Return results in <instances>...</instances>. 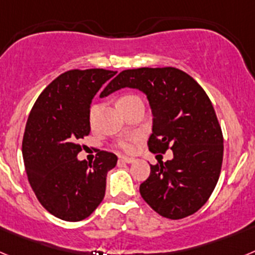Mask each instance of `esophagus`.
<instances>
[{"instance_id": "34e87169", "label": "esophagus", "mask_w": 255, "mask_h": 255, "mask_svg": "<svg viewBox=\"0 0 255 255\" xmlns=\"http://www.w3.org/2000/svg\"><path fill=\"white\" fill-rule=\"evenodd\" d=\"M120 161L121 162H125V163H132V162H134L135 159L131 158V157H125V155H121Z\"/></svg>"}]
</instances>
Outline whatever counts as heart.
Here are the masks:
<instances>
[{"mask_svg": "<svg viewBox=\"0 0 255 255\" xmlns=\"http://www.w3.org/2000/svg\"><path fill=\"white\" fill-rule=\"evenodd\" d=\"M132 100H140V98L136 96H132V94H128V96L121 97L120 100H119V102H128V101H132ZM96 111H97V107L96 106H93L91 110V120H93ZM136 140H138V136H136V135H134V136H126V138H123L117 141L116 145L117 148L123 150V152L131 153L132 150H134V143Z\"/></svg>", "mask_w": 255, "mask_h": 255, "instance_id": "obj_1", "label": "heart"}]
</instances>
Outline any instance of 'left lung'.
I'll list each match as a JSON object with an SVG mask.
<instances>
[{"mask_svg": "<svg viewBox=\"0 0 255 255\" xmlns=\"http://www.w3.org/2000/svg\"><path fill=\"white\" fill-rule=\"evenodd\" d=\"M126 87L139 89L149 101L150 152L173 153L171 161L150 164L140 195L162 217H188L209 199L222 167L224 136L211 100L194 79L175 67L124 70L101 97Z\"/></svg>", "mask_w": 255, "mask_h": 255, "instance_id": "obj_1", "label": "left lung"}]
</instances>
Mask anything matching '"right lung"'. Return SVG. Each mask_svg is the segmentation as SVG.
<instances>
[{
  "mask_svg": "<svg viewBox=\"0 0 255 255\" xmlns=\"http://www.w3.org/2000/svg\"><path fill=\"white\" fill-rule=\"evenodd\" d=\"M116 71L70 70L44 89L31 108L22 138L29 184L39 203L69 222L82 221L105 198L106 176L116 154L98 150L93 163L79 161V140L91 132V103Z\"/></svg>",
  "mask_w": 255,
  "mask_h": 255,
  "instance_id": "1",
  "label": "right lung"
}]
</instances>
